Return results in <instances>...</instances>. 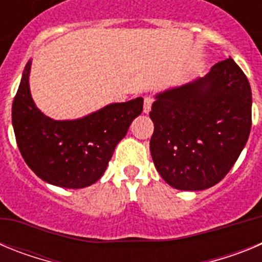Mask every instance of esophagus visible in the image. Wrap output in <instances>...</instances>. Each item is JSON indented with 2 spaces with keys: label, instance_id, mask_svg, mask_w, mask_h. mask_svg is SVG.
<instances>
[{
  "label": "esophagus",
  "instance_id": "obj_1",
  "mask_svg": "<svg viewBox=\"0 0 262 262\" xmlns=\"http://www.w3.org/2000/svg\"><path fill=\"white\" fill-rule=\"evenodd\" d=\"M152 103H154V98H152V97H145V98H144V107H143V111H144L145 114H148V113L151 111Z\"/></svg>",
  "mask_w": 262,
  "mask_h": 262
}]
</instances>
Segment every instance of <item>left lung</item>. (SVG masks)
<instances>
[{"label": "left lung", "instance_id": "left-lung-1", "mask_svg": "<svg viewBox=\"0 0 262 262\" xmlns=\"http://www.w3.org/2000/svg\"><path fill=\"white\" fill-rule=\"evenodd\" d=\"M152 160L178 190H205L222 181L247 144L252 126L248 78L232 59L205 77L156 94Z\"/></svg>", "mask_w": 262, "mask_h": 262}]
</instances>
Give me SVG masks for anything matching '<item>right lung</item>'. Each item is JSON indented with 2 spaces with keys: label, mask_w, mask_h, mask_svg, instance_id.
Listing matches in <instances>:
<instances>
[{
  "label": "right lung",
  "mask_w": 262,
  "mask_h": 262,
  "mask_svg": "<svg viewBox=\"0 0 262 262\" xmlns=\"http://www.w3.org/2000/svg\"><path fill=\"white\" fill-rule=\"evenodd\" d=\"M23 71L11 108L18 148L29 168L43 181L67 189H81L105 173L118 143L143 111V98L110 103L80 119L55 120L31 98L29 75Z\"/></svg>",
  "instance_id": "obj_1"
}]
</instances>
